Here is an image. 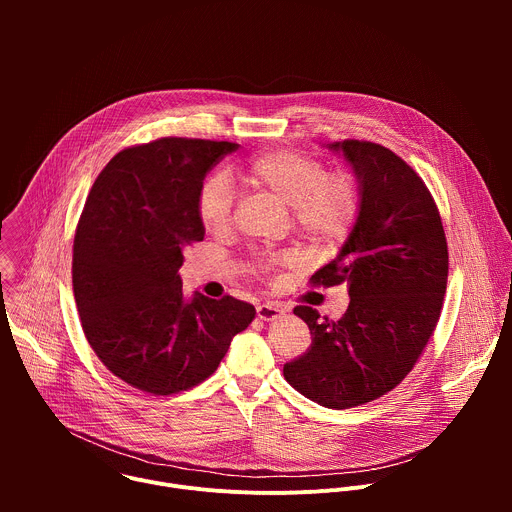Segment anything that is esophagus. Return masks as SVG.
I'll return each instance as SVG.
<instances>
[{
  "label": "esophagus",
  "mask_w": 512,
  "mask_h": 512,
  "mask_svg": "<svg viewBox=\"0 0 512 512\" xmlns=\"http://www.w3.org/2000/svg\"><path fill=\"white\" fill-rule=\"evenodd\" d=\"M281 314H285V308L275 304V302H267V304L257 306V318L263 320V322H271V320L279 318Z\"/></svg>",
  "instance_id": "1"
}]
</instances>
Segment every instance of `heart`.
<instances>
[{
  "label": "heart",
  "instance_id": "obj_1",
  "mask_svg": "<svg viewBox=\"0 0 512 512\" xmlns=\"http://www.w3.org/2000/svg\"><path fill=\"white\" fill-rule=\"evenodd\" d=\"M243 180L283 206L291 208L294 227L316 243L342 241L360 212V186L346 172L328 174L318 158L298 150H271L253 158L243 170ZM198 218L206 233L225 235L233 221V190L223 176L202 182L196 198ZM289 253L263 255L255 261L259 273L279 265H294Z\"/></svg>",
  "mask_w": 512,
  "mask_h": 512
}]
</instances>
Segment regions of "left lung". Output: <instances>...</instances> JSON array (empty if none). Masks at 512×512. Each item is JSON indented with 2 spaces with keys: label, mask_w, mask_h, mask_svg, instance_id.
<instances>
[{
  "label": "left lung",
  "mask_w": 512,
  "mask_h": 512,
  "mask_svg": "<svg viewBox=\"0 0 512 512\" xmlns=\"http://www.w3.org/2000/svg\"><path fill=\"white\" fill-rule=\"evenodd\" d=\"M360 186V212L338 255L314 285L346 283L350 304L338 322L310 306L294 308L312 346L283 364L285 381L328 409L375 401L413 369L442 314L448 243L423 180L373 141L328 143Z\"/></svg>",
  "instance_id": "left-lung-1"
}]
</instances>
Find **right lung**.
Masks as SVG:
<instances>
[{"label": "right lung", "mask_w": 512, "mask_h": 512, "mask_svg": "<svg viewBox=\"0 0 512 512\" xmlns=\"http://www.w3.org/2000/svg\"><path fill=\"white\" fill-rule=\"evenodd\" d=\"M239 143L162 137L119 152L95 180L72 247V289L85 336L127 385L174 395L208 379L247 302L184 298V249L204 239L196 198L206 174Z\"/></svg>", "instance_id": "obj_1"}]
</instances>
